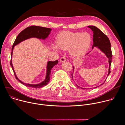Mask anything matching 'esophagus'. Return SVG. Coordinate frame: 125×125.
<instances>
[{"mask_svg":"<svg viewBox=\"0 0 125 125\" xmlns=\"http://www.w3.org/2000/svg\"><path fill=\"white\" fill-rule=\"evenodd\" d=\"M67 60V57L65 56L62 57L60 59V62H65L66 60Z\"/></svg>","mask_w":125,"mask_h":125,"instance_id":"esophagus-1","label":"esophagus"}]
</instances>
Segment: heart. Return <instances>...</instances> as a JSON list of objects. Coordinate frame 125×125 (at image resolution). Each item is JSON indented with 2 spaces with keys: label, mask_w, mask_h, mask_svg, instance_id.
<instances>
[{
  "label": "heart",
  "mask_w": 125,
  "mask_h": 125,
  "mask_svg": "<svg viewBox=\"0 0 125 125\" xmlns=\"http://www.w3.org/2000/svg\"><path fill=\"white\" fill-rule=\"evenodd\" d=\"M91 42V36L87 32L65 31L58 34L56 44H53L52 46L55 50H57L58 48L63 50L69 49L71 55L79 57L87 51Z\"/></svg>",
  "instance_id": "heart-1"
}]
</instances>
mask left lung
Wrapping results in <instances>:
<instances>
[{"label": "left lung", "mask_w": 125, "mask_h": 125, "mask_svg": "<svg viewBox=\"0 0 125 125\" xmlns=\"http://www.w3.org/2000/svg\"><path fill=\"white\" fill-rule=\"evenodd\" d=\"M88 28H90L93 31L94 33V34H93L94 43L92 46V48L93 49L94 47H97L101 51H102L108 58V61L109 63L108 74L107 75L108 76L110 73V66H111V61L112 59V54L111 43H110V41L108 38L107 37V36L106 34H105L102 31H101L97 27L94 26H88ZM87 54L88 53H87ZM73 70H74V67H73ZM102 84H101V85H102ZM77 86H78V85H77ZM97 87V86L95 87Z\"/></svg>", "instance_id": "1"}]
</instances>
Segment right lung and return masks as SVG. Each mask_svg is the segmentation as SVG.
<instances>
[{
	"label": "right lung",
	"mask_w": 125,
	"mask_h": 125,
	"mask_svg": "<svg viewBox=\"0 0 125 125\" xmlns=\"http://www.w3.org/2000/svg\"><path fill=\"white\" fill-rule=\"evenodd\" d=\"M51 31V29L50 28H44L40 26H30L24 30H23L18 35L17 37L16 38L13 44L12 47V51L11 54V61L10 62V65L11 66L13 71L14 72V74L15 75V76L17 80H18L21 83L23 84L24 85L30 87H33L35 88H41L42 87L45 85H46L50 81V73L51 71L52 68L54 67L55 65H57L58 63V60H56L55 61H49L48 62L47 64V71H46V78L45 79V80L43 81L42 82L36 84H28L26 83L23 82H22L21 81L18 79L16 75L15 72L14 70L13 66L12 63V53H13V50L15 45L17 44H19L21 42L27 40L28 39L31 38H35L40 39H45L50 33V31Z\"/></svg>",
	"instance_id": "1"
}]
</instances>
